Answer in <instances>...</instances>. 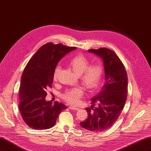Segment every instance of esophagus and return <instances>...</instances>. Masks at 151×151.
Listing matches in <instances>:
<instances>
[{"label": "esophagus", "mask_w": 151, "mask_h": 151, "mask_svg": "<svg viewBox=\"0 0 151 151\" xmlns=\"http://www.w3.org/2000/svg\"><path fill=\"white\" fill-rule=\"evenodd\" d=\"M69 108L70 109H74V110H79V108L76 107V106H70Z\"/></svg>", "instance_id": "34e87169"}]
</instances>
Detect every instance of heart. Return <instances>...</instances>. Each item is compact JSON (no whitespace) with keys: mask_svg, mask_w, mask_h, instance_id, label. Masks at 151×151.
I'll list each match as a JSON object with an SVG mask.
<instances>
[{"mask_svg":"<svg viewBox=\"0 0 151 151\" xmlns=\"http://www.w3.org/2000/svg\"><path fill=\"white\" fill-rule=\"evenodd\" d=\"M90 61L83 54L76 55L69 61V66L76 74L79 76V79L89 91H93L99 86L103 76V67L101 64L96 63L89 66ZM61 70L60 66H56L53 72V79L57 81ZM84 93V88L77 86L66 91L63 94V99L70 104H76Z\"/></svg>","mask_w":151,"mask_h":151,"instance_id":"1","label":"heart"}]
</instances>
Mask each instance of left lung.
<instances>
[{
	"label": "left lung",
	"instance_id": "8db88e82",
	"mask_svg": "<svg viewBox=\"0 0 151 151\" xmlns=\"http://www.w3.org/2000/svg\"><path fill=\"white\" fill-rule=\"evenodd\" d=\"M88 52L102 59L106 81L101 92L91 99V108H86L88 116L80 125L91 132H103L112 127L124 107L127 98V74L119 57L111 50L100 48Z\"/></svg>",
	"mask_w": 151,
	"mask_h": 151
}]
</instances>
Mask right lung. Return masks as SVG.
<instances>
[{
	"label": "right lung",
	"mask_w": 151,
	"mask_h": 151,
	"mask_svg": "<svg viewBox=\"0 0 151 151\" xmlns=\"http://www.w3.org/2000/svg\"><path fill=\"white\" fill-rule=\"evenodd\" d=\"M76 47L48 43L32 57L22 72L19 87V109L26 124L35 130L50 129L60 113L67 107L63 103L45 99L52 88L53 72L57 63Z\"/></svg>",
	"instance_id": "1"
}]
</instances>
